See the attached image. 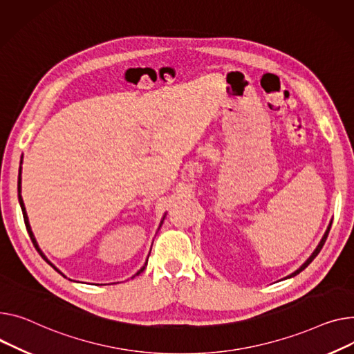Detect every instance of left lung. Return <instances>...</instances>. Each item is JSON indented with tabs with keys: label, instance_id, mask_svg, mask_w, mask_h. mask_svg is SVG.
I'll return each instance as SVG.
<instances>
[{
	"label": "left lung",
	"instance_id": "obj_1",
	"mask_svg": "<svg viewBox=\"0 0 354 354\" xmlns=\"http://www.w3.org/2000/svg\"><path fill=\"white\" fill-rule=\"evenodd\" d=\"M330 227H332V222L330 223H328V226H327V229H326V232H324V234H323V238H322V241H320V243L317 245V248L315 249V252L310 254V257L308 259V261H306L297 270H295L292 274H289L286 279H289V277H293V276H296V274H299L301 270H304L306 268H308L312 262H313V259L319 254V252L322 250V248H323V245H324V242H326V239H327V234H328V232H330Z\"/></svg>",
	"mask_w": 354,
	"mask_h": 354
}]
</instances>
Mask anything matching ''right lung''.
I'll return each instance as SVG.
<instances>
[{"instance_id": "add662e5", "label": "right lung", "mask_w": 354, "mask_h": 354, "mask_svg": "<svg viewBox=\"0 0 354 354\" xmlns=\"http://www.w3.org/2000/svg\"><path fill=\"white\" fill-rule=\"evenodd\" d=\"M21 163H22V160H21ZM18 201H19V205H21V209H22V216H24V222H26V227H27V230H28V234H30V238H31V241H32V243H34V246H35V249L38 250V253L42 256V259H44V261L46 262V263H48V265H51L58 273H61L64 277H65V274L62 273V272H59L50 261H48V259H46L45 257V254L42 253V250L39 249V246H38V243H37V241H35V236H34V233H32V230H31V226H30V222H28V216H27V212H26V206H24V201H22V196H21V167H19V175H18ZM163 222V221H162ZM147 263H148V261H147ZM147 263L142 266V268H140L138 272H136V274L135 276H138V274H140V273H142L144 270H145V266H147Z\"/></svg>"}]
</instances>
